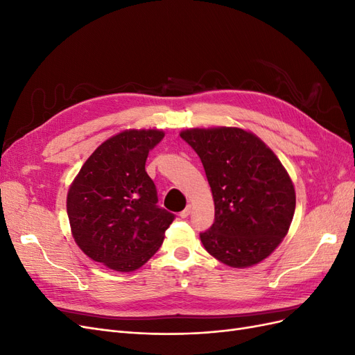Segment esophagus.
I'll return each instance as SVG.
<instances>
[{
    "mask_svg": "<svg viewBox=\"0 0 355 355\" xmlns=\"http://www.w3.org/2000/svg\"><path fill=\"white\" fill-rule=\"evenodd\" d=\"M189 214H191V206H187L184 210L180 211V218H182V219H187V218L189 216Z\"/></svg>",
    "mask_w": 355,
    "mask_h": 355,
    "instance_id": "34e87169",
    "label": "esophagus"
}]
</instances>
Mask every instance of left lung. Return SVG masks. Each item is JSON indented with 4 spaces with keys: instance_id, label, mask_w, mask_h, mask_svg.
<instances>
[{
    "instance_id": "left-lung-1",
    "label": "left lung",
    "mask_w": 355,
    "mask_h": 355,
    "mask_svg": "<svg viewBox=\"0 0 355 355\" xmlns=\"http://www.w3.org/2000/svg\"><path fill=\"white\" fill-rule=\"evenodd\" d=\"M180 137L198 154L213 194L214 222L200 234L204 249L232 268L259 263L295 214V187L280 159L239 127L188 128Z\"/></svg>"
}]
</instances>
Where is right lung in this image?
Listing matches in <instances>:
<instances>
[{
	"mask_svg": "<svg viewBox=\"0 0 355 355\" xmlns=\"http://www.w3.org/2000/svg\"><path fill=\"white\" fill-rule=\"evenodd\" d=\"M164 132L124 130L105 141L69 187L67 211L72 237L94 262L130 272L163 244L175 214L158 207L145 163Z\"/></svg>",
	"mask_w": 355,
	"mask_h": 355,
	"instance_id": "1",
	"label": "right lung"
}]
</instances>
